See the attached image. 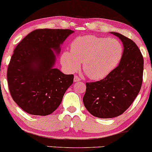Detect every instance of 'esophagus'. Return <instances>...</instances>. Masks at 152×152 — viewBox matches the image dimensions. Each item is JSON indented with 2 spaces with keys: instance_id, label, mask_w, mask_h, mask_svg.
<instances>
[{
  "instance_id": "obj_1",
  "label": "esophagus",
  "mask_w": 152,
  "mask_h": 152,
  "mask_svg": "<svg viewBox=\"0 0 152 152\" xmlns=\"http://www.w3.org/2000/svg\"><path fill=\"white\" fill-rule=\"evenodd\" d=\"M80 81H81V78L78 77V76H74V82H78Z\"/></svg>"
}]
</instances>
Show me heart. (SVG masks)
Returning a JSON list of instances; mask_svg holds the SVG:
<instances>
[{
  "label": "heart",
  "instance_id": "b5f03b06",
  "mask_svg": "<svg viewBox=\"0 0 152 152\" xmlns=\"http://www.w3.org/2000/svg\"><path fill=\"white\" fill-rule=\"evenodd\" d=\"M124 53L121 43L115 38L86 35L76 38L71 43V50L62 53L63 66L69 71L79 69L92 80L107 76L121 61Z\"/></svg>",
  "mask_w": 152,
  "mask_h": 152
}]
</instances>
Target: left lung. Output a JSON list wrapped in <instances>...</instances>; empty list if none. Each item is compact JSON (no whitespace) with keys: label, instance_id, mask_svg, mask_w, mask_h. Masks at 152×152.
<instances>
[{"label":"left lung","instance_id":"left-lung-1","mask_svg":"<svg viewBox=\"0 0 152 152\" xmlns=\"http://www.w3.org/2000/svg\"><path fill=\"white\" fill-rule=\"evenodd\" d=\"M124 46V53L117 67L104 79L86 83L83 104L93 116L114 118L123 114L132 105L141 89L144 58L132 40L116 32Z\"/></svg>","mask_w":152,"mask_h":152}]
</instances>
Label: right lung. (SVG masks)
Segmentation results:
<instances>
[{
    "label": "right lung",
    "instance_id": "obj_1",
    "mask_svg": "<svg viewBox=\"0 0 152 152\" xmlns=\"http://www.w3.org/2000/svg\"><path fill=\"white\" fill-rule=\"evenodd\" d=\"M74 31L70 29H37L15 47L7 71L13 101L28 114L46 116L62 102L74 75L54 69L61 45Z\"/></svg>",
    "mask_w": 152,
    "mask_h": 152
}]
</instances>
